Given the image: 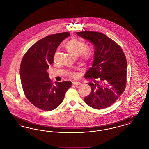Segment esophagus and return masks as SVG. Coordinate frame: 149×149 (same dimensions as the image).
<instances>
[{"mask_svg": "<svg viewBox=\"0 0 149 149\" xmlns=\"http://www.w3.org/2000/svg\"><path fill=\"white\" fill-rule=\"evenodd\" d=\"M72 84L74 85H81V83H80V82H78V81H74V82L72 83Z\"/></svg>", "mask_w": 149, "mask_h": 149, "instance_id": "34e87169", "label": "esophagus"}]
</instances>
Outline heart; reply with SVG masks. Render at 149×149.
<instances>
[{"label": "heart", "mask_w": 149, "mask_h": 149, "mask_svg": "<svg viewBox=\"0 0 149 149\" xmlns=\"http://www.w3.org/2000/svg\"><path fill=\"white\" fill-rule=\"evenodd\" d=\"M85 47V43L75 38L70 40L65 45V47L73 56H81L83 60H88L92 57L93 51L91 48ZM73 76L75 77L76 74H74Z\"/></svg>", "instance_id": "1"}]
</instances>
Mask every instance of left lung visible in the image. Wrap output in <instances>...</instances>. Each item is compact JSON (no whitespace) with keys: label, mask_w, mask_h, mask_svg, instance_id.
<instances>
[{"label":"left lung","mask_w":149,"mask_h":149,"mask_svg":"<svg viewBox=\"0 0 149 149\" xmlns=\"http://www.w3.org/2000/svg\"><path fill=\"white\" fill-rule=\"evenodd\" d=\"M94 46L92 66L85 75L92 79L91 93L85 102L100 109L111 106L123 92L126 83L127 61L120 46L106 35L97 32H77Z\"/></svg>","instance_id":"obj_1"}]
</instances>
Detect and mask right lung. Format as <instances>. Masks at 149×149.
Wrapping results in <instances>:
<instances>
[{
    "mask_svg": "<svg viewBox=\"0 0 149 149\" xmlns=\"http://www.w3.org/2000/svg\"><path fill=\"white\" fill-rule=\"evenodd\" d=\"M69 36L63 32L46 36L36 42L22 58L19 73L23 92L32 104L42 110L55 109L71 87L70 81L53 84L47 71L58 46Z\"/></svg>",
    "mask_w": 149,
    "mask_h": 149,
    "instance_id": "obj_1",
    "label": "right lung"
}]
</instances>
